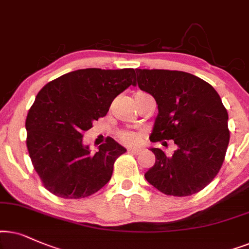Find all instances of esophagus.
Returning a JSON list of instances; mask_svg holds the SVG:
<instances>
[{"mask_svg":"<svg viewBox=\"0 0 249 249\" xmlns=\"http://www.w3.org/2000/svg\"><path fill=\"white\" fill-rule=\"evenodd\" d=\"M128 152H131V154L133 155H140L142 150L141 149H128Z\"/></svg>","mask_w":249,"mask_h":249,"instance_id":"1","label":"esophagus"}]
</instances>
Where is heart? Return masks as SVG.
Returning a JSON list of instances; mask_svg holds the SVG:
<instances>
[{
	"label": "heart",
	"mask_w": 249,
	"mask_h": 249,
	"mask_svg": "<svg viewBox=\"0 0 249 249\" xmlns=\"http://www.w3.org/2000/svg\"><path fill=\"white\" fill-rule=\"evenodd\" d=\"M118 139L126 145H137L141 142L142 135L134 131H122L118 133Z\"/></svg>",
	"instance_id": "1"
}]
</instances>
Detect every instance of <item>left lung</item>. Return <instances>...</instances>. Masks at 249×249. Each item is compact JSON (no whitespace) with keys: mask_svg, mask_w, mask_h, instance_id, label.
<instances>
[{"mask_svg":"<svg viewBox=\"0 0 249 249\" xmlns=\"http://www.w3.org/2000/svg\"><path fill=\"white\" fill-rule=\"evenodd\" d=\"M139 88L158 106L151 142L173 140L177 150L167 156L150 148L156 161L145 180L168 196H191L216 177L230 140L228 111L220 95L204 79L189 72L137 69Z\"/></svg>","mask_w":249,"mask_h":249,"instance_id":"1","label":"left lung"}]
</instances>
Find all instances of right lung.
<instances>
[{"label":"right lung","mask_w":249,"mask_h":249,"mask_svg":"<svg viewBox=\"0 0 249 249\" xmlns=\"http://www.w3.org/2000/svg\"><path fill=\"white\" fill-rule=\"evenodd\" d=\"M134 76L132 68L78 69L53 79L36 95L26 118V143L33 166L51 194L79 199L110 180L115 160L126 149L107 138L92 154L83 144V133L135 84Z\"/></svg>","instance_id":"right-lung-1"}]
</instances>
